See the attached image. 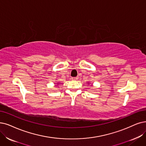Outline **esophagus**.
Here are the masks:
<instances>
[{
	"mask_svg": "<svg viewBox=\"0 0 146 146\" xmlns=\"http://www.w3.org/2000/svg\"><path fill=\"white\" fill-rule=\"evenodd\" d=\"M78 79V77H72V80H77Z\"/></svg>",
	"mask_w": 146,
	"mask_h": 146,
	"instance_id": "esophagus-1",
	"label": "esophagus"
}]
</instances>
